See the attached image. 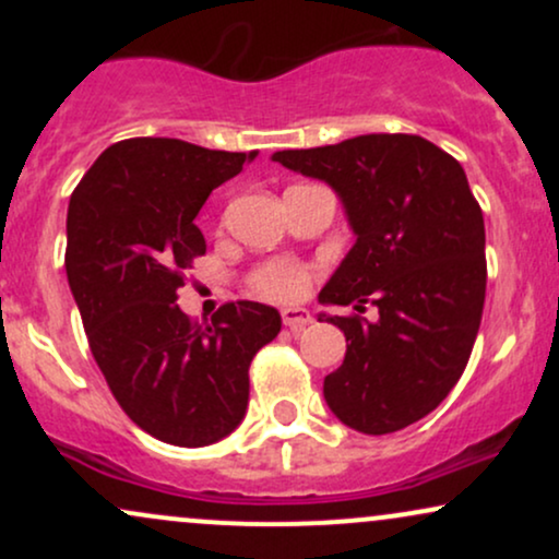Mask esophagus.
<instances>
[{
	"mask_svg": "<svg viewBox=\"0 0 559 559\" xmlns=\"http://www.w3.org/2000/svg\"><path fill=\"white\" fill-rule=\"evenodd\" d=\"M281 320H284L286 329L301 331L312 323V316L307 310H301V307H286V310H281Z\"/></svg>",
	"mask_w": 559,
	"mask_h": 559,
	"instance_id": "1",
	"label": "esophagus"
}]
</instances>
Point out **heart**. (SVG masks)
Returning <instances> with one entry per match:
<instances>
[{"label":"heart","instance_id":"b5f03b06","mask_svg":"<svg viewBox=\"0 0 559 559\" xmlns=\"http://www.w3.org/2000/svg\"><path fill=\"white\" fill-rule=\"evenodd\" d=\"M312 267L297 260H265L260 265H254L247 275V288L254 297L267 299V301H299L307 297L312 286Z\"/></svg>","mask_w":559,"mask_h":559}]
</instances>
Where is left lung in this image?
Here are the masks:
<instances>
[{
    "label": "left lung",
    "mask_w": 559,
    "mask_h": 559,
    "mask_svg": "<svg viewBox=\"0 0 559 559\" xmlns=\"http://www.w3.org/2000/svg\"><path fill=\"white\" fill-rule=\"evenodd\" d=\"M275 163L331 183L357 241L320 292L346 336L323 396L344 426L383 436L426 418L463 376L486 299V230L463 165L415 133L284 150ZM365 304L379 320L361 318ZM320 318V320H323Z\"/></svg>",
    "instance_id": "8db88e82"
}]
</instances>
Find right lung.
I'll use <instances>...</instances> for the list:
<instances>
[{"label":"right lung","mask_w":559,"mask_h":559,"mask_svg":"<svg viewBox=\"0 0 559 559\" xmlns=\"http://www.w3.org/2000/svg\"><path fill=\"white\" fill-rule=\"evenodd\" d=\"M254 157L123 139L70 197L66 271L88 349L128 418L165 444L207 447L234 431L249 365L281 331L278 310L260 301H226L210 323L178 307V288L207 252L194 217Z\"/></svg>","instance_id":"1"}]
</instances>
